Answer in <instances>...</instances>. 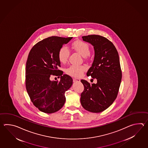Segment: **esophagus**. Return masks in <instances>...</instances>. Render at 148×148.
<instances>
[{"mask_svg": "<svg viewBox=\"0 0 148 148\" xmlns=\"http://www.w3.org/2000/svg\"><path fill=\"white\" fill-rule=\"evenodd\" d=\"M73 82H79L80 81V80L78 78H73Z\"/></svg>", "mask_w": 148, "mask_h": 148, "instance_id": "1", "label": "esophagus"}]
</instances>
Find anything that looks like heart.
Returning a JSON list of instances; mask_svg holds the SVG:
<instances>
[{"instance_id": "1", "label": "heart", "mask_w": 148, "mask_h": 148, "mask_svg": "<svg viewBox=\"0 0 148 148\" xmlns=\"http://www.w3.org/2000/svg\"><path fill=\"white\" fill-rule=\"evenodd\" d=\"M71 48L82 55V57H87L90 53V47L89 45L84 41L80 40L75 41L71 44ZM69 55V50L68 47L66 46H62L59 50L58 57L61 63H65L68 60ZM86 70V67L83 66L71 65L66 69V73L69 75L73 77H78L82 75Z\"/></svg>"}]
</instances>
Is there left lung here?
Segmentation results:
<instances>
[{"label": "left lung", "instance_id": "left-lung-1", "mask_svg": "<svg viewBox=\"0 0 148 148\" xmlns=\"http://www.w3.org/2000/svg\"><path fill=\"white\" fill-rule=\"evenodd\" d=\"M82 38L94 48V59L87 75L96 79L97 82L90 84L81 80L84 90L80 102L86 110L100 113L113 104L118 94L122 79L119 56L114 44L105 37L89 35Z\"/></svg>", "mask_w": 148, "mask_h": 148}]
</instances>
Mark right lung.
<instances>
[{"label":"right lung","instance_id":"add662e5","mask_svg":"<svg viewBox=\"0 0 148 148\" xmlns=\"http://www.w3.org/2000/svg\"><path fill=\"white\" fill-rule=\"evenodd\" d=\"M73 37L51 36L38 42L32 48L26 64L25 85L32 102L45 113L60 110L66 101L64 94L73 85L72 78L63 75L58 52ZM60 77V81H51V75Z\"/></svg>","mask_w":148,"mask_h":148}]
</instances>
